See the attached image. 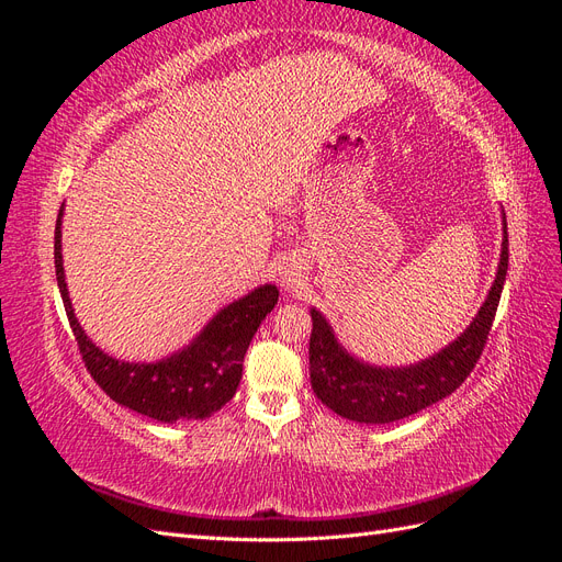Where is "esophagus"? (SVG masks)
Wrapping results in <instances>:
<instances>
[{"label":"esophagus","instance_id":"esophagus-1","mask_svg":"<svg viewBox=\"0 0 562 562\" xmlns=\"http://www.w3.org/2000/svg\"><path fill=\"white\" fill-rule=\"evenodd\" d=\"M304 279H307V269H304V265L300 260H291V265H285L283 274H281V283L288 288V291L300 288Z\"/></svg>","mask_w":562,"mask_h":562}]
</instances>
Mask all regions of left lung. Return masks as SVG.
Instances as JSON below:
<instances>
[{
	"instance_id": "8db88e82",
	"label": "left lung",
	"mask_w": 562,
	"mask_h": 562,
	"mask_svg": "<svg viewBox=\"0 0 562 562\" xmlns=\"http://www.w3.org/2000/svg\"><path fill=\"white\" fill-rule=\"evenodd\" d=\"M504 236L495 283L479 314L459 333L457 339L429 359L411 366H372L349 353L337 342L333 326L316 307L312 314L310 337V378L316 398L339 417L359 424H389L411 417L424 407L450 396L467 380L481 359L487 333L495 321L502 288L508 269L506 215H502Z\"/></svg>"
}]
</instances>
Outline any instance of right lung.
Returning <instances> with one entry per match:
<instances>
[{"instance_id": "add662e5", "label": "right lung", "mask_w": 562, "mask_h": 562, "mask_svg": "<svg viewBox=\"0 0 562 562\" xmlns=\"http://www.w3.org/2000/svg\"><path fill=\"white\" fill-rule=\"evenodd\" d=\"M63 213L65 206H60L56 220V279L81 359L98 386L119 405L164 424L206 419L232 401L241 382L246 349L265 316L279 302V288L265 283L234 300L203 326L190 345L166 359L151 363L119 361L95 347L75 316L63 269Z\"/></svg>"}]
</instances>
